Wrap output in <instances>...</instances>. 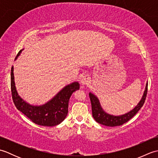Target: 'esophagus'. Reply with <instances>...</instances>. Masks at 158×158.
Wrapping results in <instances>:
<instances>
[{
    "instance_id": "1",
    "label": "esophagus",
    "mask_w": 158,
    "mask_h": 158,
    "mask_svg": "<svg viewBox=\"0 0 158 158\" xmlns=\"http://www.w3.org/2000/svg\"><path fill=\"white\" fill-rule=\"evenodd\" d=\"M90 81H91V79H90V77L88 75H85L82 77L81 80L82 85H88Z\"/></svg>"
}]
</instances>
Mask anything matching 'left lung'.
<instances>
[{
  "instance_id": "1",
  "label": "left lung",
  "mask_w": 158,
  "mask_h": 158,
  "mask_svg": "<svg viewBox=\"0 0 158 158\" xmlns=\"http://www.w3.org/2000/svg\"><path fill=\"white\" fill-rule=\"evenodd\" d=\"M147 87H148V83H147L145 90V92H144L143 96L138 105H137L132 110H130V112L124 114V115L119 116H114L112 115H109V114L104 111L101 106H100V104L98 98H97L95 95H94L93 94L90 92L89 94V96L90 98V100H91L92 116L94 117V119L98 123L106 126L114 127L123 125V123L128 122L130 119H132L137 113V112L140 110V109L143 106L145 101L147 94Z\"/></svg>"
}]
</instances>
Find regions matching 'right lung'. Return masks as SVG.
I'll use <instances>...</instances> for the list:
<instances>
[{"instance_id": "add662e5", "label": "right lung", "mask_w": 158, "mask_h": 158, "mask_svg": "<svg viewBox=\"0 0 158 158\" xmlns=\"http://www.w3.org/2000/svg\"><path fill=\"white\" fill-rule=\"evenodd\" d=\"M22 49L17 55L19 56ZM11 89L13 101L16 108L28 117L32 122L43 126H55L66 118L68 114L70 97L76 90L79 89V83L73 82L65 86L53 98L41 106H33L20 98L16 91L13 75V67L11 70Z\"/></svg>"}]
</instances>
